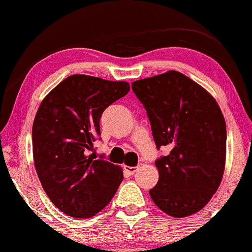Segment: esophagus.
Instances as JSON below:
<instances>
[{
  "instance_id": "obj_1",
  "label": "esophagus",
  "mask_w": 252,
  "mask_h": 252,
  "mask_svg": "<svg viewBox=\"0 0 252 252\" xmlns=\"http://www.w3.org/2000/svg\"><path fill=\"white\" fill-rule=\"evenodd\" d=\"M137 171L136 166H124V172L128 176H132Z\"/></svg>"
}]
</instances>
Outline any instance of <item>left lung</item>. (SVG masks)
Returning <instances> with one entry per match:
<instances>
[{
	"mask_svg": "<svg viewBox=\"0 0 252 252\" xmlns=\"http://www.w3.org/2000/svg\"><path fill=\"white\" fill-rule=\"evenodd\" d=\"M131 88L147 111L157 148L159 181L153 202L173 218L195 214L211 201L226 162V123L208 91L176 70L137 80Z\"/></svg>",
	"mask_w": 252,
	"mask_h": 252,
	"instance_id": "obj_1",
	"label": "left lung"
}]
</instances>
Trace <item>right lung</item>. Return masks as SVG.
<instances>
[{"mask_svg": "<svg viewBox=\"0 0 252 252\" xmlns=\"http://www.w3.org/2000/svg\"><path fill=\"white\" fill-rule=\"evenodd\" d=\"M129 90L126 81L75 74L39 105L32 128L34 167L51 202L69 217H94L123 181L121 166L96 159L93 142L104 110Z\"/></svg>", "mask_w": 252, "mask_h": 252, "instance_id": "add662e5", "label": "right lung"}]
</instances>
